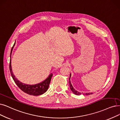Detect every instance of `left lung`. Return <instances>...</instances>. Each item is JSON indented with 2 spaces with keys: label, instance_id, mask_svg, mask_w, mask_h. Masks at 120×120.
<instances>
[{
  "label": "left lung",
  "instance_id": "obj_1",
  "mask_svg": "<svg viewBox=\"0 0 120 120\" xmlns=\"http://www.w3.org/2000/svg\"><path fill=\"white\" fill-rule=\"evenodd\" d=\"M70 76H71V74H70V77H69V86H70V89L71 90H72V92L74 94H76V95H80L81 93L78 92H77V91L73 88L72 85H71V81H70ZM90 94H93L92 93H86V94H83L84 95H90Z\"/></svg>",
  "mask_w": 120,
  "mask_h": 120
}]
</instances>
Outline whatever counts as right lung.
<instances>
[{
    "mask_svg": "<svg viewBox=\"0 0 120 120\" xmlns=\"http://www.w3.org/2000/svg\"><path fill=\"white\" fill-rule=\"evenodd\" d=\"M15 45V42L11 49V53H10L11 59L10 60V65H9V68H10V73L12 78L14 81V82H15V83L18 86V87L19 88H20L22 90L23 92H25L27 94L32 95H35V96L36 95H36H39L43 94H44L46 92L48 89L49 88V86L50 85V83L51 82L52 74L51 73V74L45 80L43 81L42 82H41L40 83L37 84L36 85H26L25 84H23L21 82H20L19 80H18L17 79L15 78V76L14 75L13 73L12 67H11V54H12L13 49Z\"/></svg>",
    "mask_w": 120,
    "mask_h": 120,
    "instance_id": "right-lung-1",
    "label": "right lung"
}]
</instances>
